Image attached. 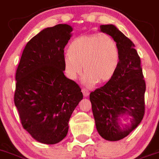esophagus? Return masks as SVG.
<instances>
[{
    "label": "esophagus",
    "instance_id": "34e87169",
    "mask_svg": "<svg viewBox=\"0 0 159 159\" xmlns=\"http://www.w3.org/2000/svg\"><path fill=\"white\" fill-rule=\"evenodd\" d=\"M81 91H82L84 97H88L89 94V90L85 88H82Z\"/></svg>",
    "mask_w": 159,
    "mask_h": 159
}]
</instances>
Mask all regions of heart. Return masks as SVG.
Listing matches in <instances>:
<instances>
[{"mask_svg":"<svg viewBox=\"0 0 159 159\" xmlns=\"http://www.w3.org/2000/svg\"><path fill=\"white\" fill-rule=\"evenodd\" d=\"M120 62V48L115 39L108 34H88L70 43L63 58L66 76L75 79L84 68L83 81L93 85L108 81L115 75Z\"/></svg>","mask_w":159,"mask_h":159,"instance_id":"b5f03b06","label":"heart"}]
</instances>
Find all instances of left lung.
Listing matches in <instances>:
<instances>
[{
	"instance_id": "obj_1",
	"label": "left lung",
	"mask_w": 159,
	"mask_h": 159,
	"mask_svg": "<svg viewBox=\"0 0 159 159\" xmlns=\"http://www.w3.org/2000/svg\"><path fill=\"white\" fill-rule=\"evenodd\" d=\"M100 29L115 39L120 62L112 78L90 93L89 99L100 135L108 141H118L128 136L143 118L146 82L140 58L131 39L112 24L101 25ZM124 115L133 118L130 126L121 127L118 121Z\"/></svg>"
}]
</instances>
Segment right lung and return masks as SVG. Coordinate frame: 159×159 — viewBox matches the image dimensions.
Returning a JSON list of instances; mask_svg holds the SVG:
<instances>
[{
	"label": "right lung",
	"mask_w": 159,
	"mask_h": 159,
	"mask_svg": "<svg viewBox=\"0 0 159 159\" xmlns=\"http://www.w3.org/2000/svg\"><path fill=\"white\" fill-rule=\"evenodd\" d=\"M72 28L58 24L28 41L16 73L14 103L23 128L38 142L55 144L67 135L70 118L83 98L64 75V48Z\"/></svg>",
	"instance_id": "obj_1"
}]
</instances>
